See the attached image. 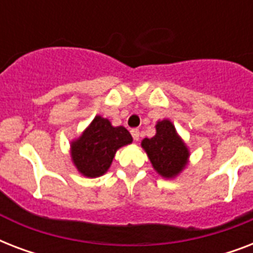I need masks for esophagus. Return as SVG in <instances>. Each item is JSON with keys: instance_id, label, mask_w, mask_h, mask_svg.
<instances>
[{"instance_id": "34e87169", "label": "esophagus", "mask_w": 253, "mask_h": 253, "mask_svg": "<svg viewBox=\"0 0 253 253\" xmlns=\"http://www.w3.org/2000/svg\"><path fill=\"white\" fill-rule=\"evenodd\" d=\"M131 135H132L134 140H139V138H140V131H139L138 128H132V130H131Z\"/></svg>"}]
</instances>
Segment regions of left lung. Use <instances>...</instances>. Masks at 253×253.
Here are the masks:
<instances>
[{"mask_svg":"<svg viewBox=\"0 0 253 253\" xmlns=\"http://www.w3.org/2000/svg\"><path fill=\"white\" fill-rule=\"evenodd\" d=\"M142 147L155 170L164 178L176 177L186 167L189 150L170 121H159L154 138L143 139Z\"/></svg>","mask_w":253,"mask_h":253,"instance_id":"obj_1","label":"left lung"}]
</instances>
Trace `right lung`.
<instances>
[{"label":"right lung","mask_w":253,"mask_h":253,"mask_svg":"<svg viewBox=\"0 0 253 253\" xmlns=\"http://www.w3.org/2000/svg\"><path fill=\"white\" fill-rule=\"evenodd\" d=\"M132 142L123 126H111L109 119L97 115L81 136L71 143L72 162L86 177L102 176L110 168L118 148Z\"/></svg>","instance_id":"right-lung-1"}]
</instances>
